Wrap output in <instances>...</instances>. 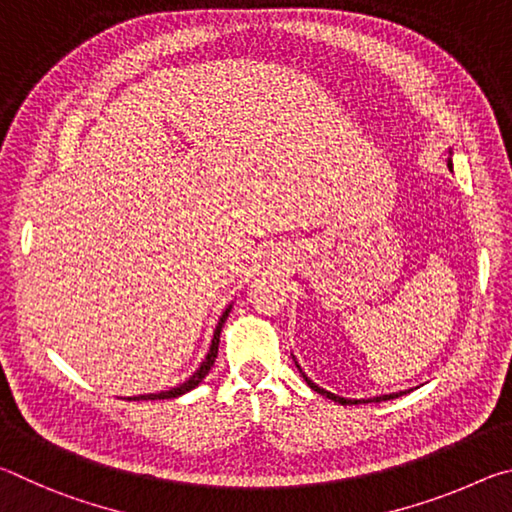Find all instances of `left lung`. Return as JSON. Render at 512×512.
I'll list each match as a JSON object with an SVG mask.
<instances>
[{"label":"left lung","instance_id":"obj_1","mask_svg":"<svg viewBox=\"0 0 512 512\" xmlns=\"http://www.w3.org/2000/svg\"><path fill=\"white\" fill-rule=\"evenodd\" d=\"M305 377V381L309 384V388H314L316 393H320V395H327L329 400H334V402H339V404H357V402H384V400H393V397H400V395H404V393H393V395H379V397H372V400H345V397H339V395H334V393H327V391H323V388H318L314 381H311L307 375H302Z\"/></svg>","mask_w":512,"mask_h":512}]
</instances>
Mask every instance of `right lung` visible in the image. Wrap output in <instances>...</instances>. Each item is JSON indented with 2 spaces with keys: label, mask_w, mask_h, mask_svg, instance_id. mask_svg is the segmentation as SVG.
Segmentation results:
<instances>
[{
  "label": "right lung",
  "mask_w": 512,
  "mask_h": 512,
  "mask_svg": "<svg viewBox=\"0 0 512 512\" xmlns=\"http://www.w3.org/2000/svg\"><path fill=\"white\" fill-rule=\"evenodd\" d=\"M230 309H225V314L221 316L219 325H216V332H214V339H212V345H210V352H207L205 361L201 363V368H198L192 377H189L185 384H180L176 388H171V391H162V393H151V395H140V397H128V400H169V397H178V395H185L187 391H192V388H196L201 381L207 377V372L212 370L214 366V359H216V352H219V334H221V327L225 323V318H228Z\"/></svg>",
  "instance_id": "obj_1"
}]
</instances>
